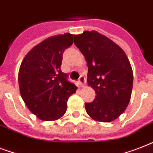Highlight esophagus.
Masks as SVG:
<instances>
[{"instance_id": "esophagus-1", "label": "esophagus", "mask_w": 153, "mask_h": 153, "mask_svg": "<svg viewBox=\"0 0 153 153\" xmlns=\"http://www.w3.org/2000/svg\"><path fill=\"white\" fill-rule=\"evenodd\" d=\"M86 79H85V77L84 76H81L80 77V79H79V85L80 87H84L85 86V85H86Z\"/></svg>"}]
</instances>
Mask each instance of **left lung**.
I'll list each match as a JSON object with an SVG mask.
<instances>
[{
  "mask_svg": "<svg viewBox=\"0 0 153 153\" xmlns=\"http://www.w3.org/2000/svg\"><path fill=\"white\" fill-rule=\"evenodd\" d=\"M74 43L86 59L87 83L96 94L93 102L85 103L86 113L94 121H114L125 112L131 98L133 74L127 55L96 31L75 35Z\"/></svg>",
  "mask_w": 153,
  "mask_h": 153,
  "instance_id": "obj_1",
  "label": "left lung"
}]
</instances>
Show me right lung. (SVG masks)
Here are the masks:
<instances>
[{
    "instance_id": "right-lung-1",
    "label": "right lung",
    "mask_w": 153,
    "mask_h": 153,
    "mask_svg": "<svg viewBox=\"0 0 153 153\" xmlns=\"http://www.w3.org/2000/svg\"><path fill=\"white\" fill-rule=\"evenodd\" d=\"M74 35L49 37L28 51L20 64L18 82L21 98L42 121H55L67 111V102L77 86L62 72L63 51L73 44Z\"/></svg>"
}]
</instances>
